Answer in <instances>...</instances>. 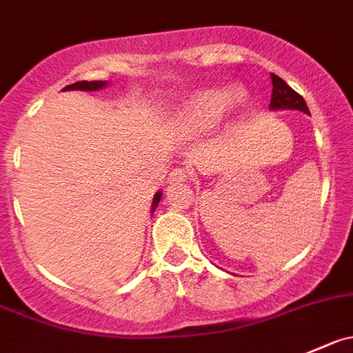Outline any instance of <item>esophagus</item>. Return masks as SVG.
Wrapping results in <instances>:
<instances>
[{
  "label": "esophagus",
  "mask_w": 353,
  "mask_h": 353,
  "mask_svg": "<svg viewBox=\"0 0 353 353\" xmlns=\"http://www.w3.org/2000/svg\"><path fill=\"white\" fill-rule=\"evenodd\" d=\"M190 179V172H188L184 167H176V169L170 170L169 174V183L170 184H177V183H184V181Z\"/></svg>",
  "instance_id": "obj_1"
}]
</instances>
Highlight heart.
Segmentation results:
<instances>
[{"label": "heart", "instance_id": "b5f03b06", "mask_svg": "<svg viewBox=\"0 0 353 353\" xmlns=\"http://www.w3.org/2000/svg\"><path fill=\"white\" fill-rule=\"evenodd\" d=\"M232 101L238 103L241 101V93L239 91L228 90H210L201 91L194 94L186 107V121L193 125H210L214 122L221 121L228 110L231 108Z\"/></svg>", "mask_w": 353, "mask_h": 353}]
</instances>
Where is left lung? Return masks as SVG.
Listing matches in <instances>:
<instances>
[{
  "mask_svg": "<svg viewBox=\"0 0 353 353\" xmlns=\"http://www.w3.org/2000/svg\"><path fill=\"white\" fill-rule=\"evenodd\" d=\"M272 79V98H271V108L278 110V108H292V110H300L303 114H309L305 100L292 90L281 77L276 74H271Z\"/></svg>",
  "mask_w": 353,
  "mask_h": 353,
  "instance_id": "8db88e82",
  "label": "left lung"
}]
</instances>
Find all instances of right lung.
<instances>
[{"mask_svg": "<svg viewBox=\"0 0 353 353\" xmlns=\"http://www.w3.org/2000/svg\"><path fill=\"white\" fill-rule=\"evenodd\" d=\"M103 85H107V81H79V82H74V84L67 85L63 91H72V90H79V91H97V90H101ZM160 198H162V191H159V193L155 194V198H153V205H152V212L155 210L157 205H159Z\"/></svg>", "mask_w": 353, "mask_h": 353, "instance_id": "add662e5", "label": "right lung"}]
</instances>
